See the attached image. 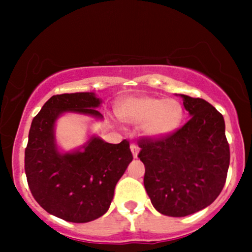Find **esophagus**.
<instances>
[{"label":"esophagus","instance_id":"obj_1","mask_svg":"<svg viewBox=\"0 0 252 252\" xmlns=\"http://www.w3.org/2000/svg\"><path fill=\"white\" fill-rule=\"evenodd\" d=\"M130 150H131L134 158H137L138 152H140V148H138L137 146H135V144H131V146H130Z\"/></svg>","mask_w":252,"mask_h":252}]
</instances>
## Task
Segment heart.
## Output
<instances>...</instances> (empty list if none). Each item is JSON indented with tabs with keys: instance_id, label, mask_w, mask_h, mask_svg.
<instances>
[{
	"instance_id": "b5f03b06",
	"label": "heart",
	"mask_w": 252,
	"mask_h": 252,
	"mask_svg": "<svg viewBox=\"0 0 252 252\" xmlns=\"http://www.w3.org/2000/svg\"><path fill=\"white\" fill-rule=\"evenodd\" d=\"M116 112L124 123L142 124V134L155 141L174 135L184 120V108L173 98L128 97L118 104Z\"/></svg>"
}]
</instances>
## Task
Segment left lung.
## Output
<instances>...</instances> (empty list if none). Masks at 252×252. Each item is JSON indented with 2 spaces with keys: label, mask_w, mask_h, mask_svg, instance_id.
<instances>
[{
  "label": "left lung",
  "mask_w": 252,
  "mask_h": 252,
  "mask_svg": "<svg viewBox=\"0 0 252 252\" xmlns=\"http://www.w3.org/2000/svg\"><path fill=\"white\" fill-rule=\"evenodd\" d=\"M182 98L189 121L174 135L140 141L144 187L161 215L186 217L210 206L226 181L230 148L220 112L201 98Z\"/></svg>",
  "instance_id": "obj_1"
}]
</instances>
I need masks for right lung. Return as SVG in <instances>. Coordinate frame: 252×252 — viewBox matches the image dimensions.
<instances>
[{
    "label": "right lung",
    "mask_w": 252,
    "mask_h": 252,
    "mask_svg": "<svg viewBox=\"0 0 252 252\" xmlns=\"http://www.w3.org/2000/svg\"><path fill=\"white\" fill-rule=\"evenodd\" d=\"M103 100L94 92L52 96L32 121L25 172L34 199L50 215L88 222L108 212L116 184L132 161L128 141L108 143L96 134L65 152L58 144L57 121L65 114L103 121Z\"/></svg>",
    "instance_id": "1"
}]
</instances>
